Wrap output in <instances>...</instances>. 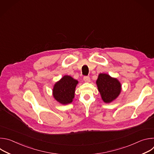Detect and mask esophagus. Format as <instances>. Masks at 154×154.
<instances>
[{"label":"esophagus","instance_id":"esophagus-1","mask_svg":"<svg viewBox=\"0 0 154 154\" xmlns=\"http://www.w3.org/2000/svg\"><path fill=\"white\" fill-rule=\"evenodd\" d=\"M83 80L85 82H90V78L89 76H84Z\"/></svg>","mask_w":154,"mask_h":154}]
</instances>
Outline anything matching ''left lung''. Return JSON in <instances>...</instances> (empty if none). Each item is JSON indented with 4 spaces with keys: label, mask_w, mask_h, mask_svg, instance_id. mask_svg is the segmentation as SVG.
<instances>
[{
    "label": "left lung",
    "mask_w": 154,
    "mask_h": 154,
    "mask_svg": "<svg viewBox=\"0 0 154 154\" xmlns=\"http://www.w3.org/2000/svg\"><path fill=\"white\" fill-rule=\"evenodd\" d=\"M96 83L102 99L105 103L112 102L121 93V85L119 82L108 74H100Z\"/></svg>",
    "instance_id": "8db88e82"
}]
</instances>
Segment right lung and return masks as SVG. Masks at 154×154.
<instances>
[{
  "label": "right lung",
  "mask_w": 154,
  "mask_h": 154,
  "mask_svg": "<svg viewBox=\"0 0 154 154\" xmlns=\"http://www.w3.org/2000/svg\"><path fill=\"white\" fill-rule=\"evenodd\" d=\"M77 83L78 81L71 77L64 76L54 85L53 89L54 98L62 104H68L72 102Z\"/></svg>",
  "instance_id": "1"
}]
</instances>
